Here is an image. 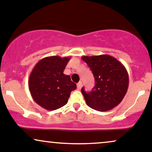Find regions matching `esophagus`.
<instances>
[{
	"instance_id": "esophagus-1",
	"label": "esophagus",
	"mask_w": 152,
	"mask_h": 152,
	"mask_svg": "<svg viewBox=\"0 0 152 152\" xmlns=\"http://www.w3.org/2000/svg\"><path fill=\"white\" fill-rule=\"evenodd\" d=\"M81 87H82V82L81 81H79L77 83V88H78V90H80L81 88Z\"/></svg>"
}]
</instances>
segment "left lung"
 I'll list each match as a JSON object with an SVG mask.
<instances>
[{"instance_id": "1", "label": "left lung", "mask_w": 152, "mask_h": 152, "mask_svg": "<svg viewBox=\"0 0 152 152\" xmlns=\"http://www.w3.org/2000/svg\"><path fill=\"white\" fill-rule=\"evenodd\" d=\"M88 64L95 78V86L89 93L82 88L86 104L99 111H106L118 106L126 95L129 75L126 68L111 56L81 57Z\"/></svg>"}]
</instances>
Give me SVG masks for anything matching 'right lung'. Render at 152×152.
Returning <instances> with one entry per match:
<instances>
[{"label": "right lung", "mask_w": 152, "mask_h": 152, "mask_svg": "<svg viewBox=\"0 0 152 152\" xmlns=\"http://www.w3.org/2000/svg\"><path fill=\"white\" fill-rule=\"evenodd\" d=\"M71 57L53 56L38 61L31 71L28 88L35 102L48 111H53L66 105L71 91L76 84L69 75L64 74Z\"/></svg>", "instance_id": "add662e5"}]
</instances>
